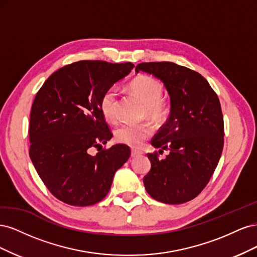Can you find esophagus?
Listing matches in <instances>:
<instances>
[{
  "instance_id": "1",
  "label": "esophagus",
  "mask_w": 257,
  "mask_h": 257,
  "mask_svg": "<svg viewBox=\"0 0 257 257\" xmlns=\"http://www.w3.org/2000/svg\"><path fill=\"white\" fill-rule=\"evenodd\" d=\"M143 154V152L142 151H138V150H132V152H131V155H132V158H137V157H139V155H142Z\"/></svg>"
}]
</instances>
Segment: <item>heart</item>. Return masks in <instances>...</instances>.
Listing matches in <instances>:
<instances>
[{"label": "heart", "mask_w": 257, "mask_h": 257, "mask_svg": "<svg viewBox=\"0 0 257 257\" xmlns=\"http://www.w3.org/2000/svg\"><path fill=\"white\" fill-rule=\"evenodd\" d=\"M130 89L136 96L141 98L145 104L147 114L153 120H161L167 113V105L162 99L163 85L153 77L150 76H138L131 81ZM118 96L119 90L116 87L108 88L100 97L99 107L104 118L114 122L118 119ZM153 128L149 123L141 124H122L114 131L115 141L133 148H138L143 145L147 138L152 135Z\"/></svg>", "instance_id": "b5f03b06"}]
</instances>
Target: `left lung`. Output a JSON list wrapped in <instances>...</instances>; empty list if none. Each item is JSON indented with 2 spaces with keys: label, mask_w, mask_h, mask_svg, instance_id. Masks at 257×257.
<instances>
[{
  "label": "left lung",
  "mask_w": 257,
  "mask_h": 257,
  "mask_svg": "<svg viewBox=\"0 0 257 257\" xmlns=\"http://www.w3.org/2000/svg\"><path fill=\"white\" fill-rule=\"evenodd\" d=\"M160 79L170 97V114L151 145L169 151L164 160L148 153L151 169L145 189L161 203L178 205L205 189L220 161L224 146L221 104L208 81L195 71L173 62L141 63L135 72Z\"/></svg>",
  "instance_id": "1"
}]
</instances>
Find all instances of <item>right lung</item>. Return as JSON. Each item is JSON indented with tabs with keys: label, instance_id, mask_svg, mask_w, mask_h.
Listing matches in <instances>:
<instances>
[{
	"label": "right lung",
	"instance_id": "1",
	"mask_svg": "<svg viewBox=\"0 0 257 257\" xmlns=\"http://www.w3.org/2000/svg\"><path fill=\"white\" fill-rule=\"evenodd\" d=\"M133 67L131 62H75L54 72L37 92L30 115V158L47 189L63 203H98L128 160L126 145L97 149L95 155L90 150L112 137L100 111V97Z\"/></svg>",
	"mask_w": 257,
	"mask_h": 257
}]
</instances>
